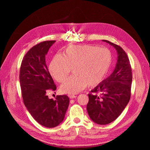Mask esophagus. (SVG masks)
<instances>
[{
	"instance_id": "esophagus-1",
	"label": "esophagus",
	"mask_w": 150,
	"mask_h": 150,
	"mask_svg": "<svg viewBox=\"0 0 150 150\" xmlns=\"http://www.w3.org/2000/svg\"><path fill=\"white\" fill-rule=\"evenodd\" d=\"M76 97H77V96H76V95H73V94L69 95V98L70 99H74V98H76Z\"/></svg>"
}]
</instances>
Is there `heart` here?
<instances>
[{"instance_id":"heart-1","label":"heart","mask_w":150,"mask_h":150,"mask_svg":"<svg viewBox=\"0 0 150 150\" xmlns=\"http://www.w3.org/2000/svg\"><path fill=\"white\" fill-rule=\"evenodd\" d=\"M110 50L91 45H72L62 55L56 54L49 65V71L59 83H63L71 69L74 75L61 86V91L68 94H77L86 86L95 87L106 78L112 65Z\"/></svg>"}]
</instances>
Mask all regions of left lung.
Returning a JSON list of instances; mask_svg holds the SVG:
<instances>
[{
	"label": "left lung",
	"instance_id": "obj_1",
	"mask_svg": "<svg viewBox=\"0 0 150 150\" xmlns=\"http://www.w3.org/2000/svg\"><path fill=\"white\" fill-rule=\"evenodd\" d=\"M103 41L114 47L117 60L112 73L88 94V115L94 122L104 125L115 121L129 101L132 72L129 58L118 45L106 40Z\"/></svg>",
	"mask_w": 150,
	"mask_h": 150
}]
</instances>
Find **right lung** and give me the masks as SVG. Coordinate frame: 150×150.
I'll list each match as a JSON object with an SVG mask.
<instances>
[{"mask_svg": "<svg viewBox=\"0 0 150 150\" xmlns=\"http://www.w3.org/2000/svg\"><path fill=\"white\" fill-rule=\"evenodd\" d=\"M55 42L46 40L30 49L22 59L19 72L24 105L33 118L47 128H54L64 120L69 103L66 95L57 96L55 100L47 96L49 90L56 89L46 63V55Z\"/></svg>", "mask_w": 150, "mask_h": 150, "instance_id": "add662e5", "label": "right lung"}]
</instances>
